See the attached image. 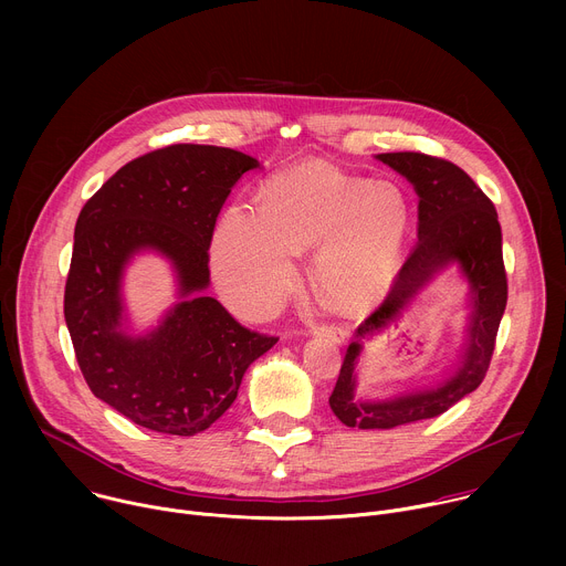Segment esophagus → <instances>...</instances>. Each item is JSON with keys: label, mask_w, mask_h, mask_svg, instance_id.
Wrapping results in <instances>:
<instances>
[{"label": "esophagus", "mask_w": 566, "mask_h": 566, "mask_svg": "<svg viewBox=\"0 0 566 566\" xmlns=\"http://www.w3.org/2000/svg\"><path fill=\"white\" fill-rule=\"evenodd\" d=\"M308 332L313 336H322V338H329L332 343H345L349 338V332L343 325H311Z\"/></svg>", "instance_id": "esophagus-1"}]
</instances>
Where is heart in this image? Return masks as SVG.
Listing matches in <instances>:
<instances>
[{
    "instance_id": "heart-1",
    "label": "heart",
    "mask_w": 566,
    "mask_h": 566,
    "mask_svg": "<svg viewBox=\"0 0 566 566\" xmlns=\"http://www.w3.org/2000/svg\"><path fill=\"white\" fill-rule=\"evenodd\" d=\"M408 195L332 164L275 175L260 208L232 206L212 237V271L228 304L271 313L295 280V253L313 249L317 291L340 306H367L394 284L410 232Z\"/></svg>"
}]
</instances>
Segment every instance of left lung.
Here are the masks:
<instances>
[{
  "label": "left lung",
  "instance_id": "left-lung-1",
  "mask_svg": "<svg viewBox=\"0 0 566 566\" xmlns=\"http://www.w3.org/2000/svg\"><path fill=\"white\" fill-rule=\"evenodd\" d=\"M406 177L419 195V241L400 266L382 304L363 322L349 345L329 396L334 415L358 430H389L434 419L474 391L489 371L509 300L502 228L493 201L454 164L421 151L376 154ZM457 263L471 286V315L458 371L430 390L385 401L355 398V365L361 340L370 339L434 275Z\"/></svg>",
  "mask_w": 566,
  "mask_h": 566
}]
</instances>
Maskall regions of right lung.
<instances>
[{
    "label": "right lung",
    "instance_id": "1",
    "mask_svg": "<svg viewBox=\"0 0 566 566\" xmlns=\"http://www.w3.org/2000/svg\"><path fill=\"white\" fill-rule=\"evenodd\" d=\"M260 160L230 147L179 143L123 166L80 210L64 319L90 389L140 428L195 437L237 398L241 378L277 338L241 327L203 291L221 206ZM140 250L176 269L178 303L143 337L124 329L122 273Z\"/></svg>",
    "mask_w": 566,
    "mask_h": 566
}]
</instances>
